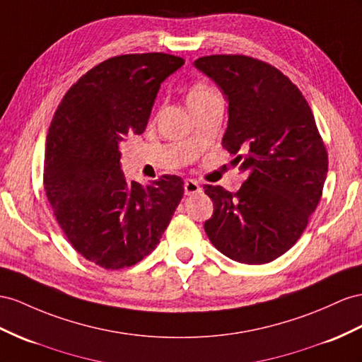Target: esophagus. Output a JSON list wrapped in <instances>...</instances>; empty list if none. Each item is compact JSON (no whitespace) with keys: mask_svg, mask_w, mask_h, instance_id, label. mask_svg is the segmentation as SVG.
I'll list each match as a JSON object with an SVG mask.
<instances>
[{"mask_svg":"<svg viewBox=\"0 0 362 362\" xmlns=\"http://www.w3.org/2000/svg\"><path fill=\"white\" fill-rule=\"evenodd\" d=\"M197 192H202V187L197 180L194 179L185 180V196H192V194H197Z\"/></svg>","mask_w":362,"mask_h":362,"instance_id":"esophagus-1","label":"esophagus"}]
</instances>
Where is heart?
Masks as SVG:
<instances>
[{
    "label": "heart",
    "mask_w": 362,
    "mask_h": 362,
    "mask_svg": "<svg viewBox=\"0 0 362 362\" xmlns=\"http://www.w3.org/2000/svg\"><path fill=\"white\" fill-rule=\"evenodd\" d=\"M216 95L217 91L214 88H211L208 84H205V82H196V84L189 88V93H188V105L197 104V102L206 100Z\"/></svg>",
    "instance_id": "heart-1"
}]
</instances>
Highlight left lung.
<instances>
[{
    "instance_id": "1",
    "label": "left lung",
    "mask_w": 362,
    "mask_h": 362,
    "mask_svg": "<svg viewBox=\"0 0 362 362\" xmlns=\"http://www.w3.org/2000/svg\"><path fill=\"white\" fill-rule=\"evenodd\" d=\"M228 98L223 148L246 180L237 192L205 185L206 235L230 260L264 264L301 237L322 196L327 151L303 93L274 66L245 54L194 62Z\"/></svg>"
}]
</instances>
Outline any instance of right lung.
Masks as SVG:
<instances>
[{
  "label": "right lung",
  "instance_id": "add662e5",
  "mask_svg": "<svg viewBox=\"0 0 362 362\" xmlns=\"http://www.w3.org/2000/svg\"><path fill=\"white\" fill-rule=\"evenodd\" d=\"M185 59L120 54L81 76L54 111L45 142L44 189L75 251L104 269L139 263L160 243L183 197V180H127L119 142L142 134L162 82Z\"/></svg>",
  "mask_w": 362,
  "mask_h": 362
}]
</instances>
